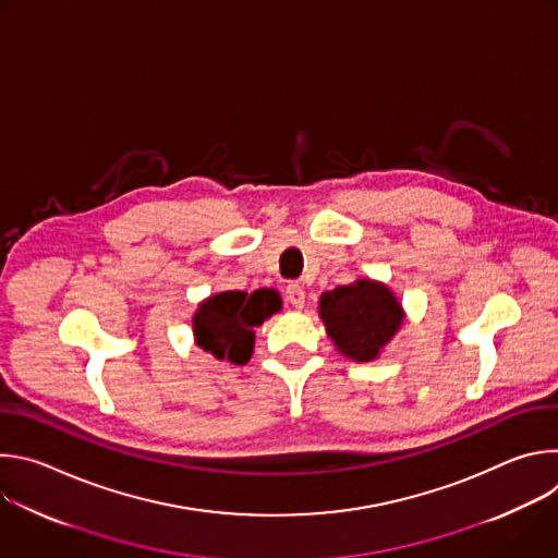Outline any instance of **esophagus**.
<instances>
[{"label":"esophagus","mask_w":558,"mask_h":558,"mask_svg":"<svg viewBox=\"0 0 558 558\" xmlns=\"http://www.w3.org/2000/svg\"><path fill=\"white\" fill-rule=\"evenodd\" d=\"M287 300L291 302L293 308H302L304 306V289L298 282H291L287 287Z\"/></svg>","instance_id":"34e87169"}]
</instances>
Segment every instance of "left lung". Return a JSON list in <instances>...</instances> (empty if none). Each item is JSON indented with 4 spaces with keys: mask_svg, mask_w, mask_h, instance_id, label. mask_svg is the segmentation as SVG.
Masks as SVG:
<instances>
[{
    "mask_svg": "<svg viewBox=\"0 0 558 558\" xmlns=\"http://www.w3.org/2000/svg\"><path fill=\"white\" fill-rule=\"evenodd\" d=\"M320 317L336 349L355 360L373 362L400 331L404 311L395 293L362 278L320 295Z\"/></svg>",
    "mask_w": 558,
    "mask_h": 558,
    "instance_id": "1",
    "label": "left lung"
}]
</instances>
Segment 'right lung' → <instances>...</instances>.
Returning a JSON list of instances; mask_svg holds the SVG:
<instances>
[{
    "instance_id": "1",
    "label": "right lung",
    "mask_w": 558,
    "mask_h": 558,
    "mask_svg": "<svg viewBox=\"0 0 558 558\" xmlns=\"http://www.w3.org/2000/svg\"><path fill=\"white\" fill-rule=\"evenodd\" d=\"M280 308L282 300L274 289L209 295L194 313V340L218 360L247 364L254 353V329Z\"/></svg>"
}]
</instances>
